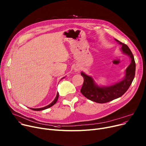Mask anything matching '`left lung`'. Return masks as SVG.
<instances>
[{
	"mask_svg": "<svg viewBox=\"0 0 146 146\" xmlns=\"http://www.w3.org/2000/svg\"><path fill=\"white\" fill-rule=\"evenodd\" d=\"M115 40L122 45L121 50L123 53L129 55L131 58V63L126 69L125 76L122 81L111 86L100 87L95 84L90 76L81 73L84 79L80 90L82 94L86 98L96 103H105L120 98L127 92L134 78L135 63L133 54L125 44L117 39Z\"/></svg>",
	"mask_w": 146,
	"mask_h": 146,
	"instance_id": "obj_1",
	"label": "left lung"
}]
</instances>
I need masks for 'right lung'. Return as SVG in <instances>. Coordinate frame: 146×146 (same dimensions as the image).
Listing matches in <instances>:
<instances>
[{
  "mask_svg": "<svg viewBox=\"0 0 146 146\" xmlns=\"http://www.w3.org/2000/svg\"><path fill=\"white\" fill-rule=\"evenodd\" d=\"M58 98H59V93H57V96H56V97L55 99H54V100H53V102L52 103H50L49 105H48V106H46V107H44V108H39V109H32V108H31V109H32V110H35V111H40V110H45V109H46L49 108H50V107H52V106H53V105L57 102V100H58Z\"/></svg>",
  "mask_w": 146,
  "mask_h": 146,
  "instance_id": "add662e5",
  "label": "right lung"
}]
</instances>
